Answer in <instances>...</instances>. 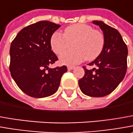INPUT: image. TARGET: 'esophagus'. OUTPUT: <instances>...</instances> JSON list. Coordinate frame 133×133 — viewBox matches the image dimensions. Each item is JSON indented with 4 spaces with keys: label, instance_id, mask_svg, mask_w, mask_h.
I'll return each mask as SVG.
<instances>
[{
    "label": "esophagus",
    "instance_id": "1",
    "mask_svg": "<svg viewBox=\"0 0 133 133\" xmlns=\"http://www.w3.org/2000/svg\"><path fill=\"white\" fill-rule=\"evenodd\" d=\"M73 69H74V66H68V71H71V70H73Z\"/></svg>",
    "mask_w": 133,
    "mask_h": 133
}]
</instances>
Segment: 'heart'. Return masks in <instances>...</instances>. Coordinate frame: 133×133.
<instances>
[{
    "instance_id": "obj_1",
    "label": "heart",
    "mask_w": 133,
    "mask_h": 133,
    "mask_svg": "<svg viewBox=\"0 0 133 133\" xmlns=\"http://www.w3.org/2000/svg\"><path fill=\"white\" fill-rule=\"evenodd\" d=\"M72 45L73 50L65 53L59 57V62L65 65H75L85 59L94 60L102 53L104 45L102 32L94 29L91 25L78 23L64 30L63 35L54 32L50 39V45L54 54L60 55Z\"/></svg>"
}]
</instances>
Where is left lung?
<instances>
[{"label": "left lung", "instance_id": "8db88e82", "mask_svg": "<svg viewBox=\"0 0 133 133\" xmlns=\"http://www.w3.org/2000/svg\"><path fill=\"white\" fill-rule=\"evenodd\" d=\"M103 31L104 45L102 53L89 65L96 68H85V76L79 80L82 92L88 96H105L118 87L124 78L127 65V46L116 29L102 21H94Z\"/></svg>", "mask_w": 133, "mask_h": 133}]
</instances>
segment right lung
I'll return each instance as SVG.
<instances>
[{
  "mask_svg": "<svg viewBox=\"0 0 133 133\" xmlns=\"http://www.w3.org/2000/svg\"><path fill=\"white\" fill-rule=\"evenodd\" d=\"M60 25L39 21L21 30L11 43L10 72L20 89L35 98L50 96L57 91L67 67L51 68L58 59L50 39Z\"/></svg>",
  "mask_w": 133,
  "mask_h": 133,
  "instance_id": "1",
  "label": "right lung"
}]
</instances>
